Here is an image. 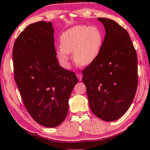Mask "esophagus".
Returning a JSON list of instances; mask_svg holds the SVG:
<instances>
[{"mask_svg": "<svg viewBox=\"0 0 150 150\" xmlns=\"http://www.w3.org/2000/svg\"><path fill=\"white\" fill-rule=\"evenodd\" d=\"M77 78H78V80H79V81H81V80H82L83 76L81 74H77Z\"/></svg>", "mask_w": 150, "mask_h": 150, "instance_id": "esophagus-1", "label": "esophagus"}]
</instances>
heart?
<instances>
[{"label":"heart","mask_w":150,"mask_h":150,"mask_svg":"<svg viewBox=\"0 0 150 150\" xmlns=\"http://www.w3.org/2000/svg\"><path fill=\"white\" fill-rule=\"evenodd\" d=\"M103 35L96 27L78 25L64 32L60 36V46L57 51L59 61L64 67H69V54L80 66H88L99 57L103 45Z\"/></svg>","instance_id":"obj_1"}]
</instances>
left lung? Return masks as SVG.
<instances>
[{"label":"left lung","instance_id":"obj_1","mask_svg":"<svg viewBox=\"0 0 150 150\" xmlns=\"http://www.w3.org/2000/svg\"><path fill=\"white\" fill-rule=\"evenodd\" d=\"M105 28L99 57L83 70L92 112L104 121L122 117L138 86L137 56L129 34L112 19L98 18Z\"/></svg>","mask_w":150,"mask_h":150}]
</instances>
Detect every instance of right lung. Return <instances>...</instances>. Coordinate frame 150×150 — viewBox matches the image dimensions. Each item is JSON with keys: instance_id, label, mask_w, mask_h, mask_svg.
<instances>
[{"instance_id": "obj_1", "label": "right lung", "mask_w": 150, "mask_h": 150, "mask_svg": "<svg viewBox=\"0 0 150 150\" xmlns=\"http://www.w3.org/2000/svg\"><path fill=\"white\" fill-rule=\"evenodd\" d=\"M54 28L45 21L28 25L13 48L14 79L24 105L40 125L58 126L68 112V100L78 82L75 72L59 66Z\"/></svg>"}]
</instances>
